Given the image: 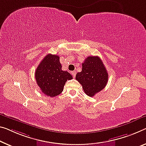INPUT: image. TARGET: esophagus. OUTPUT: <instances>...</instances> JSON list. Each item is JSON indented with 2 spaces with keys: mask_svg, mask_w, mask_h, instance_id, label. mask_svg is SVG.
Here are the masks:
<instances>
[{
  "mask_svg": "<svg viewBox=\"0 0 146 146\" xmlns=\"http://www.w3.org/2000/svg\"><path fill=\"white\" fill-rule=\"evenodd\" d=\"M71 74H72V76H73V78H75L76 77V72L75 71H72L71 72Z\"/></svg>",
  "mask_w": 146,
  "mask_h": 146,
  "instance_id": "1",
  "label": "esophagus"
}]
</instances>
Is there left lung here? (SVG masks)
<instances>
[{"instance_id": "obj_1", "label": "left lung", "mask_w": 146, "mask_h": 146, "mask_svg": "<svg viewBox=\"0 0 146 146\" xmlns=\"http://www.w3.org/2000/svg\"><path fill=\"white\" fill-rule=\"evenodd\" d=\"M76 79L87 95L94 96L106 87L108 74L99 57L90 56L82 63V72L76 74Z\"/></svg>"}]
</instances>
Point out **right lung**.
<instances>
[{"instance_id":"add662e5","label":"right lung","mask_w":146,"mask_h":146,"mask_svg":"<svg viewBox=\"0 0 146 146\" xmlns=\"http://www.w3.org/2000/svg\"><path fill=\"white\" fill-rule=\"evenodd\" d=\"M72 78L70 73L62 70L59 57L56 55H47L35 72L38 86L44 95L50 97L61 93L66 81Z\"/></svg>"}]
</instances>
